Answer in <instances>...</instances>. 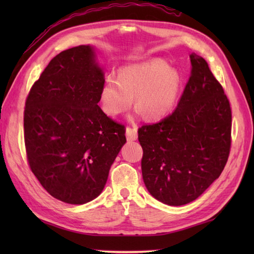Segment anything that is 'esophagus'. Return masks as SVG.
Returning <instances> with one entry per match:
<instances>
[{
	"instance_id": "esophagus-1",
	"label": "esophagus",
	"mask_w": 254,
	"mask_h": 254,
	"mask_svg": "<svg viewBox=\"0 0 254 254\" xmlns=\"http://www.w3.org/2000/svg\"><path fill=\"white\" fill-rule=\"evenodd\" d=\"M127 141H135L137 138V127H127Z\"/></svg>"
}]
</instances>
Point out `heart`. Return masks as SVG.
Here are the masks:
<instances>
[{
    "label": "heart",
    "mask_w": 254,
    "mask_h": 254,
    "mask_svg": "<svg viewBox=\"0 0 254 254\" xmlns=\"http://www.w3.org/2000/svg\"><path fill=\"white\" fill-rule=\"evenodd\" d=\"M180 89V75L163 60L133 64L119 69L117 78L108 77L100 90L104 111L121 115L134 104L149 120L165 117L174 108Z\"/></svg>",
    "instance_id": "b5f03b06"
}]
</instances>
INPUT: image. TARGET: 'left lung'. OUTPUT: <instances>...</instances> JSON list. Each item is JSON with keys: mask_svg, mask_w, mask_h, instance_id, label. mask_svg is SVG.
Masks as SVG:
<instances>
[{"mask_svg": "<svg viewBox=\"0 0 254 254\" xmlns=\"http://www.w3.org/2000/svg\"><path fill=\"white\" fill-rule=\"evenodd\" d=\"M191 74L175 111L138 127L142 175L152 195L180 206L217 179L231 147V109L223 86L192 53Z\"/></svg>", "mask_w": 254, "mask_h": 254, "instance_id": "obj_1", "label": "left lung"}]
</instances>
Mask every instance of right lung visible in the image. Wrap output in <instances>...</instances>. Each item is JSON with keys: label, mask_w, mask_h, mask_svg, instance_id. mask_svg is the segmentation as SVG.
Masks as SVG:
<instances>
[{"label": "right lung", "mask_w": 254, "mask_h": 254, "mask_svg": "<svg viewBox=\"0 0 254 254\" xmlns=\"http://www.w3.org/2000/svg\"><path fill=\"white\" fill-rule=\"evenodd\" d=\"M104 83L93 48L78 46L53 58L26 98L29 168L64 203L84 204L98 196L127 142L126 127L98 106Z\"/></svg>", "instance_id": "1"}]
</instances>
